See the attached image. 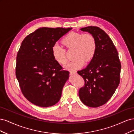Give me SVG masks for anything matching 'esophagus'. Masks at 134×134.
I'll list each match as a JSON object with an SVG mask.
<instances>
[{
    "label": "esophagus",
    "instance_id": "obj_1",
    "mask_svg": "<svg viewBox=\"0 0 134 134\" xmlns=\"http://www.w3.org/2000/svg\"><path fill=\"white\" fill-rule=\"evenodd\" d=\"M76 74V71H70V75H73Z\"/></svg>",
    "mask_w": 134,
    "mask_h": 134
}]
</instances>
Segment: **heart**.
Instances as JSON below:
<instances>
[{
	"mask_svg": "<svg viewBox=\"0 0 134 134\" xmlns=\"http://www.w3.org/2000/svg\"><path fill=\"white\" fill-rule=\"evenodd\" d=\"M62 43L68 49H74L73 58L75 59L65 67L70 71L79 69L84 65V62L91 61L97 50L96 39L94 35L88 32H70L63 38ZM52 55L58 64L62 65L66 64L68 60L65 50L59 44H55L52 46Z\"/></svg>",
	"mask_w": 134,
	"mask_h": 134,
	"instance_id": "b5f03b06",
	"label": "heart"
}]
</instances>
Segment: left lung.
I'll use <instances>...</instances> for the list:
<instances>
[{
    "label": "left lung",
    "instance_id": "8db88e82",
    "mask_svg": "<svg viewBox=\"0 0 134 134\" xmlns=\"http://www.w3.org/2000/svg\"><path fill=\"white\" fill-rule=\"evenodd\" d=\"M80 30L94 35L97 46L90 63L86 68L78 71L85 82L79 89V98L86 106L98 107L107 102L118 87L121 65L115 46L103 30L96 26Z\"/></svg>",
    "mask_w": 134,
    "mask_h": 134
}]
</instances>
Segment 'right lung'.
<instances>
[{"label": "right lung", "mask_w": 134, "mask_h": 134, "mask_svg": "<svg viewBox=\"0 0 134 134\" xmlns=\"http://www.w3.org/2000/svg\"><path fill=\"white\" fill-rule=\"evenodd\" d=\"M71 28L42 27L22 41L16 58L15 75L25 98L36 106L57 103L69 72L55 60L52 47Z\"/></svg>", "instance_id": "1"}]
</instances>
